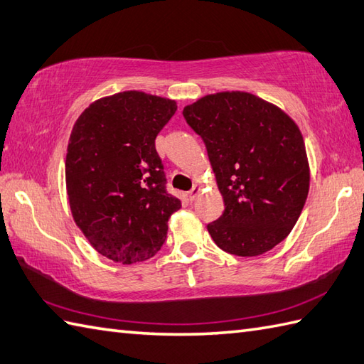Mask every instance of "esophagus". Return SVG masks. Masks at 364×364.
<instances>
[{
  "instance_id": "esophagus-1",
  "label": "esophagus",
  "mask_w": 364,
  "mask_h": 364,
  "mask_svg": "<svg viewBox=\"0 0 364 364\" xmlns=\"http://www.w3.org/2000/svg\"><path fill=\"white\" fill-rule=\"evenodd\" d=\"M199 191H200V187H199V185H195V187H193V188L188 191V199H190V203H193V200H195V199L198 198Z\"/></svg>"
}]
</instances>
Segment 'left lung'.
<instances>
[{
    "mask_svg": "<svg viewBox=\"0 0 364 364\" xmlns=\"http://www.w3.org/2000/svg\"><path fill=\"white\" fill-rule=\"evenodd\" d=\"M182 114L205 143L224 199L208 233L233 255L268 252L291 232L309 195L310 168L297 124L246 92L207 95Z\"/></svg>",
    "mask_w": 364,
    "mask_h": 364,
    "instance_id": "8db88e82",
    "label": "left lung"
}]
</instances>
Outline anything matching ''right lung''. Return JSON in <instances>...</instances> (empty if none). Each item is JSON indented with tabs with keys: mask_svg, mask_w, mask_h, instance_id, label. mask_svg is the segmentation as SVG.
<instances>
[{
	"mask_svg": "<svg viewBox=\"0 0 364 364\" xmlns=\"http://www.w3.org/2000/svg\"><path fill=\"white\" fill-rule=\"evenodd\" d=\"M176 101L121 92L90 104L70 135L65 181L70 208L90 245L117 263L148 260L165 243L181 200L166 191L156 136Z\"/></svg>",
	"mask_w": 364,
	"mask_h": 364,
	"instance_id": "right-lung-1",
	"label": "right lung"
}]
</instances>
